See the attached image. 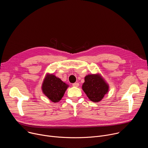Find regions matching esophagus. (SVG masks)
<instances>
[{
  "label": "esophagus",
  "mask_w": 148,
  "mask_h": 148,
  "mask_svg": "<svg viewBox=\"0 0 148 148\" xmlns=\"http://www.w3.org/2000/svg\"><path fill=\"white\" fill-rule=\"evenodd\" d=\"M73 86L75 87H78L79 86V84L77 82H75L74 84H73Z\"/></svg>",
  "instance_id": "obj_1"
}]
</instances>
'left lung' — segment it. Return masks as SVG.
<instances>
[{
    "instance_id": "1",
    "label": "left lung",
    "mask_w": 148,
    "mask_h": 148,
    "mask_svg": "<svg viewBox=\"0 0 148 148\" xmlns=\"http://www.w3.org/2000/svg\"><path fill=\"white\" fill-rule=\"evenodd\" d=\"M82 88L91 101L98 102L108 92L109 86L99 74H91L85 77Z\"/></svg>"
}]
</instances>
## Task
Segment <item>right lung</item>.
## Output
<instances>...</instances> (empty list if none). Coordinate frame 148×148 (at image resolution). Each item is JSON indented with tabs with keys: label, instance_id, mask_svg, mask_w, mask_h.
<instances>
[{
	"label": "right lung",
	"instance_id": "obj_1",
	"mask_svg": "<svg viewBox=\"0 0 148 148\" xmlns=\"http://www.w3.org/2000/svg\"><path fill=\"white\" fill-rule=\"evenodd\" d=\"M69 86L53 74H47L42 84V91L52 102L61 99Z\"/></svg>",
	"mask_w": 148,
	"mask_h": 148
}]
</instances>
